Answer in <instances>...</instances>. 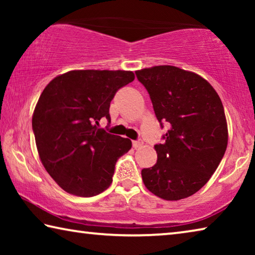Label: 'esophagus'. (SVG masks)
Wrapping results in <instances>:
<instances>
[{
	"label": "esophagus",
	"mask_w": 255,
	"mask_h": 255,
	"mask_svg": "<svg viewBox=\"0 0 255 255\" xmlns=\"http://www.w3.org/2000/svg\"><path fill=\"white\" fill-rule=\"evenodd\" d=\"M143 145H144V141L141 140L140 138H139V139H137V140H133V141H132V146H133V147H135V148L141 147V146H143Z\"/></svg>",
	"instance_id": "obj_1"
}]
</instances>
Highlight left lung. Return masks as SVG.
Returning <instances> with one entry per match:
<instances>
[{"label":"left lung","instance_id":"1","mask_svg":"<svg viewBox=\"0 0 255 255\" xmlns=\"http://www.w3.org/2000/svg\"><path fill=\"white\" fill-rule=\"evenodd\" d=\"M163 128V143L154 146L157 162L141 170L145 187L164 200L192 196L214 174L228 140L225 112L217 92L196 73L175 66L137 71Z\"/></svg>","mask_w":255,"mask_h":255}]
</instances>
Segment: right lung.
<instances>
[{
	"label": "right lung",
	"instance_id": "add662e5",
	"mask_svg": "<svg viewBox=\"0 0 255 255\" xmlns=\"http://www.w3.org/2000/svg\"><path fill=\"white\" fill-rule=\"evenodd\" d=\"M133 79L128 71H71L42 91L32 130L41 163L66 192L93 197L109 188L116 163L131 140L99 128V122H111V100Z\"/></svg>",
	"mask_w": 255,
	"mask_h": 255
}]
</instances>
